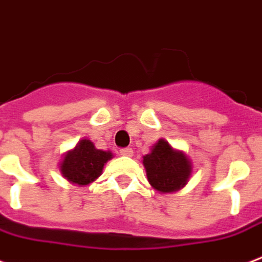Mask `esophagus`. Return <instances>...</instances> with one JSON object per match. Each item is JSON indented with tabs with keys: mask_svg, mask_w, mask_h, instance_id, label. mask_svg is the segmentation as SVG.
<instances>
[{
	"mask_svg": "<svg viewBox=\"0 0 262 262\" xmlns=\"http://www.w3.org/2000/svg\"><path fill=\"white\" fill-rule=\"evenodd\" d=\"M119 154L122 155V157H132L133 155V149L132 148H122L119 151Z\"/></svg>",
	"mask_w": 262,
	"mask_h": 262,
	"instance_id": "esophagus-1",
	"label": "esophagus"
}]
</instances>
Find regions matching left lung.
I'll list each match as a JSON object with an SVG mask.
<instances>
[{
	"label": "left lung",
	"instance_id": "8db88e82",
	"mask_svg": "<svg viewBox=\"0 0 262 262\" xmlns=\"http://www.w3.org/2000/svg\"><path fill=\"white\" fill-rule=\"evenodd\" d=\"M148 183L162 193L183 188L191 173L192 165L183 151H177L166 140H158L151 152L143 158Z\"/></svg>",
	"mask_w": 262,
	"mask_h": 262
}]
</instances>
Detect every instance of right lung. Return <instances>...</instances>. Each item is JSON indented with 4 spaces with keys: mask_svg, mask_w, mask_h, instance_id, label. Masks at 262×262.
<instances>
[{
    "mask_svg": "<svg viewBox=\"0 0 262 262\" xmlns=\"http://www.w3.org/2000/svg\"><path fill=\"white\" fill-rule=\"evenodd\" d=\"M113 158L110 151H101L91 140L82 139L75 148L66 154L60 163V171L70 183L88 185L93 183L103 171V167Z\"/></svg>",
    "mask_w": 262,
    "mask_h": 262,
    "instance_id": "1",
    "label": "right lung"
}]
</instances>
